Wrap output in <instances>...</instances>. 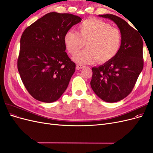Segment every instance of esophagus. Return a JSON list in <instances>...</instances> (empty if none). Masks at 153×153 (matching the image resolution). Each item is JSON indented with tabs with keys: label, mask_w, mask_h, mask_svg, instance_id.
Returning a JSON list of instances; mask_svg holds the SVG:
<instances>
[{
	"label": "esophagus",
	"mask_w": 153,
	"mask_h": 153,
	"mask_svg": "<svg viewBox=\"0 0 153 153\" xmlns=\"http://www.w3.org/2000/svg\"><path fill=\"white\" fill-rule=\"evenodd\" d=\"M84 67H85L84 66L80 65V64H77V65H76V68L77 70H79V69H82V68H84Z\"/></svg>",
	"instance_id": "obj_1"
}]
</instances>
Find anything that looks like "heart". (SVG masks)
<instances>
[{
	"label": "heart",
	"instance_id": "b5f03b06",
	"mask_svg": "<svg viewBox=\"0 0 153 153\" xmlns=\"http://www.w3.org/2000/svg\"><path fill=\"white\" fill-rule=\"evenodd\" d=\"M64 41L68 52L76 54L73 60L76 62L87 64L98 61H110L118 53L121 44V35L118 29L111 27L108 23L96 18L85 20L78 27V32L69 30L64 35Z\"/></svg>",
	"mask_w": 153,
	"mask_h": 153
}]
</instances>
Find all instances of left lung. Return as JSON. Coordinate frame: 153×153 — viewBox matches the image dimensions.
<instances>
[{
	"instance_id": "1",
	"label": "left lung",
	"mask_w": 153,
	"mask_h": 153,
	"mask_svg": "<svg viewBox=\"0 0 153 153\" xmlns=\"http://www.w3.org/2000/svg\"><path fill=\"white\" fill-rule=\"evenodd\" d=\"M99 16L108 18L117 25L121 32V44L114 58L99 67L92 68L91 86L100 98L106 102L114 103L130 93L142 71L143 38L139 31L121 18L114 15Z\"/></svg>"
}]
</instances>
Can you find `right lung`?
Wrapping results in <instances>:
<instances>
[{
  "label": "right lung",
  "instance_id": "obj_1",
  "mask_svg": "<svg viewBox=\"0 0 153 153\" xmlns=\"http://www.w3.org/2000/svg\"><path fill=\"white\" fill-rule=\"evenodd\" d=\"M81 20L71 14L52 12L23 32L18 69L27 90L36 100L54 102L67 89L76 65L65 52L64 37Z\"/></svg>",
  "mask_w": 153,
  "mask_h": 153
}]
</instances>
